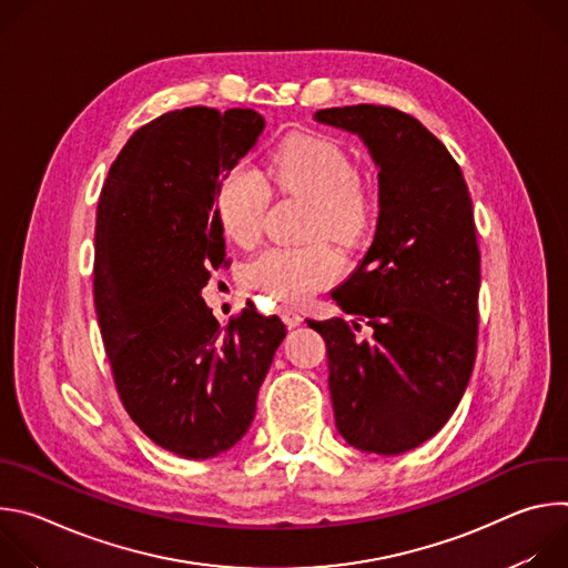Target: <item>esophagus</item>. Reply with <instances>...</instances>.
Listing matches in <instances>:
<instances>
[{"mask_svg": "<svg viewBox=\"0 0 568 568\" xmlns=\"http://www.w3.org/2000/svg\"><path fill=\"white\" fill-rule=\"evenodd\" d=\"M278 314H281V318L285 321V326H287V328H296V326H301L303 316H301V312H298V310H294V307H290V305H281V307H278Z\"/></svg>", "mask_w": 568, "mask_h": 568, "instance_id": "34e87169", "label": "esophagus"}]
</instances>
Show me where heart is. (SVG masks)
Wrapping results in <instances>:
<instances>
[{
  "label": "heart",
  "instance_id": "b5f03b06",
  "mask_svg": "<svg viewBox=\"0 0 568 568\" xmlns=\"http://www.w3.org/2000/svg\"><path fill=\"white\" fill-rule=\"evenodd\" d=\"M272 184L312 206V231L357 245L371 229L373 200L355 175L351 154L335 141L314 134H292L272 154ZM270 202L265 178L247 164L231 166L215 193V213L224 235L252 245L261 233ZM344 270L342 256L323 242L298 247H270L247 265V281L281 301H305L333 283Z\"/></svg>",
  "mask_w": 568,
  "mask_h": 568
}]
</instances>
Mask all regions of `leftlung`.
Returning <instances> with one entry per match:
<instances>
[{"instance_id":"left-lung-1","label":"left lung","mask_w":568,"mask_h":568,"mask_svg":"<svg viewBox=\"0 0 568 568\" xmlns=\"http://www.w3.org/2000/svg\"><path fill=\"white\" fill-rule=\"evenodd\" d=\"M316 123L357 134L377 169L375 237L333 290L344 318L312 321L328 353L337 432L368 454H404L456 412L476 357L480 254L463 173L414 116L384 105L318 110ZM355 326V321H353Z\"/></svg>"}]
</instances>
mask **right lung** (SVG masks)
I'll use <instances>...</instances> for the list:
<instances>
[{
    "instance_id": "add662e5",
    "label": "right lung",
    "mask_w": 568,
    "mask_h": 568,
    "mask_svg": "<svg viewBox=\"0 0 568 568\" xmlns=\"http://www.w3.org/2000/svg\"><path fill=\"white\" fill-rule=\"evenodd\" d=\"M263 130L254 110L169 112L130 136L99 200L94 305L114 384L139 429L182 458L250 432L285 339L278 316L247 305L220 326L202 298L224 261L220 180Z\"/></svg>"
}]
</instances>
